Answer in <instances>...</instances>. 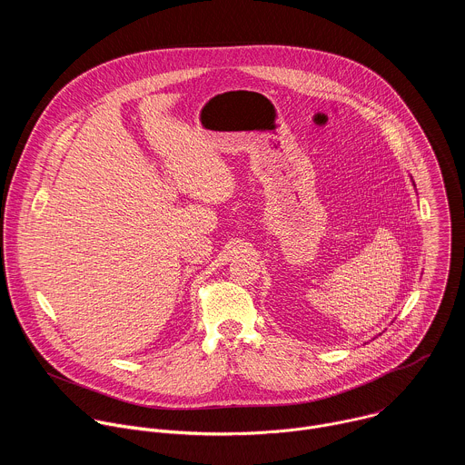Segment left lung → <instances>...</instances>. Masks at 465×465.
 Segmentation results:
<instances>
[{
	"mask_svg": "<svg viewBox=\"0 0 465 465\" xmlns=\"http://www.w3.org/2000/svg\"><path fill=\"white\" fill-rule=\"evenodd\" d=\"M414 187H416V185H414Z\"/></svg>",
	"mask_w": 465,
	"mask_h": 465,
	"instance_id": "obj_1",
	"label": "left lung"
}]
</instances>
